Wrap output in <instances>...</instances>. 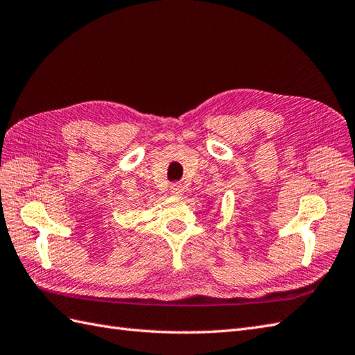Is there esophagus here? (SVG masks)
<instances>
[{
    "mask_svg": "<svg viewBox=\"0 0 355 355\" xmlns=\"http://www.w3.org/2000/svg\"><path fill=\"white\" fill-rule=\"evenodd\" d=\"M169 192L172 193V195H175V196H180V195H183V186H181L180 183H174L171 186V189H169Z\"/></svg>",
    "mask_w": 355,
    "mask_h": 355,
    "instance_id": "34e87169",
    "label": "esophagus"
}]
</instances>
